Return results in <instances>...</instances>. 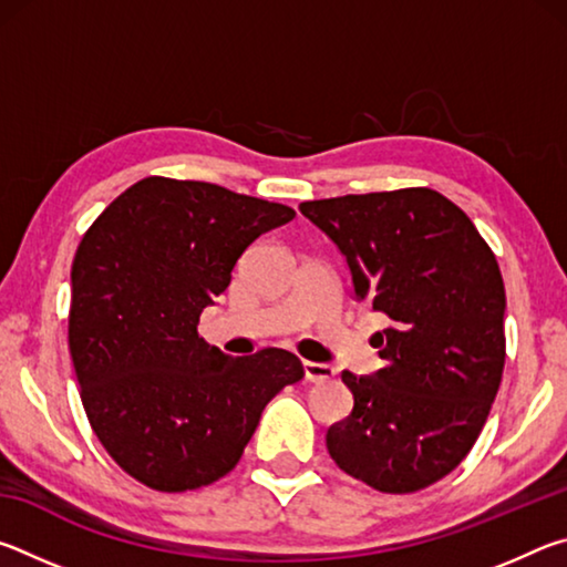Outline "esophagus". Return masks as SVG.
<instances>
[{"instance_id": "obj_1", "label": "esophagus", "mask_w": 567, "mask_h": 567, "mask_svg": "<svg viewBox=\"0 0 567 567\" xmlns=\"http://www.w3.org/2000/svg\"><path fill=\"white\" fill-rule=\"evenodd\" d=\"M305 378L310 382H328L334 378V368L332 364H322V362H310L305 360Z\"/></svg>"}]
</instances>
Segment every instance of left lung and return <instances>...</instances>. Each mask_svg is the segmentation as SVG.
<instances>
[{
	"mask_svg": "<svg viewBox=\"0 0 567 567\" xmlns=\"http://www.w3.org/2000/svg\"><path fill=\"white\" fill-rule=\"evenodd\" d=\"M348 260L358 302L388 315L382 368L342 372L354 405L328 430L340 470L380 493H415L463 463L505 368V285L493 249L427 187L302 203Z\"/></svg>",
	"mask_w": 567,
	"mask_h": 567,
	"instance_id": "1",
	"label": "left lung"
}]
</instances>
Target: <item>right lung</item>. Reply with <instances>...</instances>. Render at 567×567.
<instances>
[{
  "label": "right lung",
  "instance_id": "add662e5",
  "mask_svg": "<svg viewBox=\"0 0 567 567\" xmlns=\"http://www.w3.org/2000/svg\"><path fill=\"white\" fill-rule=\"evenodd\" d=\"M295 209L209 182L145 177L94 219L72 262L70 354L87 420L124 473L185 493L233 470L292 352L229 358L199 338L239 255Z\"/></svg>",
  "mask_w": 567,
  "mask_h": 567
}]
</instances>
